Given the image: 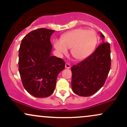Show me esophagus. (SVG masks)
Masks as SVG:
<instances>
[{"mask_svg": "<svg viewBox=\"0 0 127 127\" xmlns=\"http://www.w3.org/2000/svg\"><path fill=\"white\" fill-rule=\"evenodd\" d=\"M70 67H71V65L69 64H68V63H65V67L66 68H70Z\"/></svg>", "mask_w": 127, "mask_h": 127, "instance_id": "34e87169", "label": "esophagus"}]
</instances>
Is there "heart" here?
Returning a JSON list of instances; mask_svg holds the SVG:
<instances>
[{
  "label": "heart",
  "instance_id": "heart-1",
  "mask_svg": "<svg viewBox=\"0 0 127 127\" xmlns=\"http://www.w3.org/2000/svg\"><path fill=\"white\" fill-rule=\"evenodd\" d=\"M97 34L93 30L77 29L62 36L60 40H54V46L60 55L67 54L71 48V54L78 60H82L93 53L97 43Z\"/></svg>",
  "mask_w": 127,
  "mask_h": 127
}]
</instances>
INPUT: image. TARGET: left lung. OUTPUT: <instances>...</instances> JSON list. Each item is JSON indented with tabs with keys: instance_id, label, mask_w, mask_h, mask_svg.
Here are the masks:
<instances>
[{
	"instance_id": "1",
	"label": "left lung",
	"mask_w": 127,
	"mask_h": 127,
	"mask_svg": "<svg viewBox=\"0 0 127 127\" xmlns=\"http://www.w3.org/2000/svg\"><path fill=\"white\" fill-rule=\"evenodd\" d=\"M100 37L103 42L95 51L71 68L72 88L78 95L88 97L97 93L104 84L110 71V46L104 41L101 33Z\"/></svg>"
}]
</instances>
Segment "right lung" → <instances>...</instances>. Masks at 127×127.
<instances>
[{"instance_id": "obj_1", "label": "right lung", "mask_w": 127, "mask_h": 127, "mask_svg": "<svg viewBox=\"0 0 127 127\" xmlns=\"http://www.w3.org/2000/svg\"><path fill=\"white\" fill-rule=\"evenodd\" d=\"M55 30L41 28L26 35L19 49L18 70L24 88L37 98L49 97L54 91L57 76L65 62L52 56L51 36Z\"/></svg>"}]
</instances>
